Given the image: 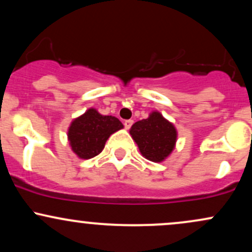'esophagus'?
Returning <instances> with one entry per match:
<instances>
[{"mask_svg":"<svg viewBox=\"0 0 252 252\" xmlns=\"http://www.w3.org/2000/svg\"><path fill=\"white\" fill-rule=\"evenodd\" d=\"M132 123H134V121H132V120H126V121H124V126H126V129H130V128H131Z\"/></svg>","mask_w":252,"mask_h":252,"instance_id":"1","label":"esophagus"}]
</instances>
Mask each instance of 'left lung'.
<instances>
[{
  "label": "left lung",
  "mask_w": 252,
  "mask_h": 252,
  "mask_svg": "<svg viewBox=\"0 0 252 252\" xmlns=\"http://www.w3.org/2000/svg\"><path fill=\"white\" fill-rule=\"evenodd\" d=\"M130 135L137 143L141 154L153 162H161L174 149L176 129L160 112L132 124Z\"/></svg>",
  "instance_id": "obj_1"
}]
</instances>
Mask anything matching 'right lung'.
<instances>
[{"mask_svg":"<svg viewBox=\"0 0 252 252\" xmlns=\"http://www.w3.org/2000/svg\"><path fill=\"white\" fill-rule=\"evenodd\" d=\"M122 128L118 118L103 116L97 110L89 109L71 123L67 136L72 150L80 158L88 160L99 154L109 136Z\"/></svg>","mask_w":252,"mask_h":252,"instance_id":"obj_1","label":"right lung"}]
</instances>
